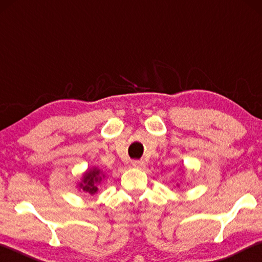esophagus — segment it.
I'll use <instances>...</instances> for the list:
<instances>
[{
	"instance_id": "34e87169",
	"label": "esophagus",
	"mask_w": 262,
	"mask_h": 262,
	"mask_svg": "<svg viewBox=\"0 0 262 262\" xmlns=\"http://www.w3.org/2000/svg\"><path fill=\"white\" fill-rule=\"evenodd\" d=\"M132 165L134 167H137V168H142L145 166V163H144V161H142V159H140V161L139 159H136V161L132 162Z\"/></svg>"
}]
</instances>
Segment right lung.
I'll return each mask as SVG.
<instances>
[{"label": "right lung", "mask_w": 262, "mask_h": 262, "mask_svg": "<svg viewBox=\"0 0 262 262\" xmlns=\"http://www.w3.org/2000/svg\"><path fill=\"white\" fill-rule=\"evenodd\" d=\"M98 173V171H91L85 173V176H84V184L85 185H81L83 187V190H85V192L90 194H95L97 192V187L95 184L98 183L100 180Z\"/></svg>", "instance_id": "add662e5"}]
</instances>
